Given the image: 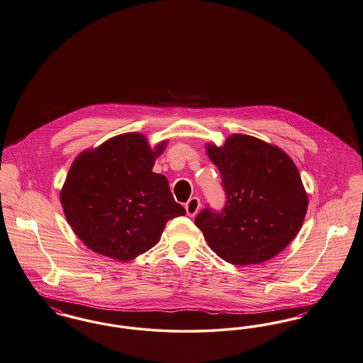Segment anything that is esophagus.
Masks as SVG:
<instances>
[{
  "instance_id": "obj_1",
  "label": "esophagus",
  "mask_w": 363,
  "mask_h": 363,
  "mask_svg": "<svg viewBox=\"0 0 363 363\" xmlns=\"http://www.w3.org/2000/svg\"><path fill=\"white\" fill-rule=\"evenodd\" d=\"M200 206H201L200 199H199V197H191L188 203H186V205H185V209H186L188 216H190V218L196 216L197 212H199V209H200Z\"/></svg>"
}]
</instances>
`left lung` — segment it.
I'll return each mask as SVG.
<instances>
[{"label":"left lung","mask_w":363,"mask_h":363,"mask_svg":"<svg viewBox=\"0 0 363 363\" xmlns=\"http://www.w3.org/2000/svg\"><path fill=\"white\" fill-rule=\"evenodd\" d=\"M221 174L225 205L194 220L209 247L233 264H257L279 254L304 223L308 196L293 160L276 145L236 133L206 145Z\"/></svg>","instance_id":"8db88e82"}]
</instances>
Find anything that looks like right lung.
<instances>
[{
	"label": "right lung",
	"instance_id": "obj_1",
	"mask_svg": "<svg viewBox=\"0 0 363 363\" xmlns=\"http://www.w3.org/2000/svg\"><path fill=\"white\" fill-rule=\"evenodd\" d=\"M154 150L140 133L118 135L74 160L60 203L75 235L97 254L128 262L160 242L166 223L186 212L164 175L152 172Z\"/></svg>",
	"mask_w": 363,
	"mask_h": 363
}]
</instances>
